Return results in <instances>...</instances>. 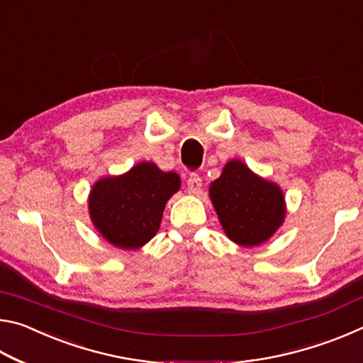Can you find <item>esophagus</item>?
I'll use <instances>...</instances> for the list:
<instances>
[{
	"label": "esophagus",
	"instance_id": "34e87169",
	"mask_svg": "<svg viewBox=\"0 0 363 363\" xmlns=\"http://www.w3.org/2000/svg\"><path fill=\"white\" fill-rule=\"evenodd\" d=\"M201 186H203V184H201L200 176L199 174H190L189 181H187V192L190 195H199L201 192Z\"/></svg>",
	"mask_w": 363,
	"mask_h": 363
}]
</instances>
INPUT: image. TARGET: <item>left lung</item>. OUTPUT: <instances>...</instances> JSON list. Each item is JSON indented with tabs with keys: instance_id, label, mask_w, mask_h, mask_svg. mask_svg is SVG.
I'll return each instance as SVG.
<instances>
[{
	"instance_id": "obj_1",
	"label": "left lung",
	"mask_w": 363,
	"mask_h": 363,
	"mask_svg": "<svg viewBox=\"0 0 363 363\" xmlns=\"http://www.w3.org/2000/svg\"><path fill=\"white\" fill-rule=\"evenodd\" d=\"M210 199L229 240L251 248L266 243L284 224L286 201L279 184L232 158L210 184Z\"/></svg>"
}]
</instances>
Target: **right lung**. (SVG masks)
Masks as SVG:
<instances>
[{"label":"right lung","mask_w":363,"mask_h":363,"mask_svg":"<svg viewBox=\"0 0 363 363\" xmlns=\"http://www.w3.org/2000/svg\"><path fill=\"white\" fill-rule=\"evenodd\" d=\"M179 189L174 171L140 162L126 173L94 182L88 195L91 223L116 248H143L157 235L167 201Z\"/></svg>","instance_id":"right-lung-1"}]
</instances>
